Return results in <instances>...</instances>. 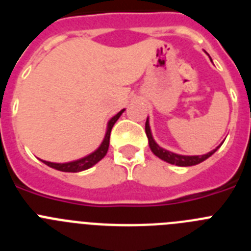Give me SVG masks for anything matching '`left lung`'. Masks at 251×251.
Returning <instances> with one entry per match:
<instances>
[{"instance_id": "obj_1", "label": "left lung", "mask_w": 251, "mask_h": 251, "mask_svg": "<svg viewBox=\"0 0 251 251\" xmlns=\"http://www.w3.org/2000/svg\"><path fill=\"white\" fill-rule=\"evenodd\" d=\"M146 134L148 137V143H150V148L154 154H156L158 158L163 159V161L168 162L171 165H176V166H181V167H187V166H195V165H199L201 162H203L205 159H207L208 157L212 156L215 152L217 151V148L220 147H216L214 151L211 152L206 153V154H202V156H182V154H177V153L174 152H170V151L165 150V148L159 147L157 145L154 139L152 137V133H151V128H150V122L146 121Z\"/></svg>"}]
</instances>
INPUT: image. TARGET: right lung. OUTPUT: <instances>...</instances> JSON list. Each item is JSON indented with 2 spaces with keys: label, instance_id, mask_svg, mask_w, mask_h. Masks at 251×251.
Masks as SVG:
<instances>
[{
  "label": "right lung",
  "instance_id": "1",
  "mask_svg": "<svg viewBox=\"0 0 251 251\" xmlns=\"http://www.w3.org/2000/svg\"><path fill=\"white\" fill-rule=\"evenodd\" d=\"M124 112V109H122L118 114H115L109 122H108V127H106V133L105 137H104L101 145L99 146V148L97 151H94L93 153L88 154L86 157H83L80 159H76V161L68 162V163H54V162H48L43 161L45 165H48L49 167H52L57 171H63V172H80V171L88 170V168L93 167L95 163H98L101 158H104V156L108 152V148H109V138H110V132H112V128L114 126V123L119 119V117L122 115V113Z\"/></svg>",
  "mask_w": 251,
  "mask_h": 251
}]
</instances>
